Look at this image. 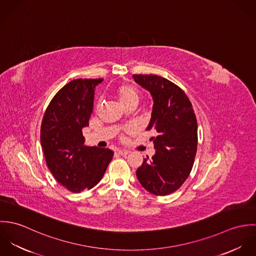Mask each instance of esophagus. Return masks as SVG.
<instances>
[{"mask_svg":"<svg viewBox=\"0 0 256 256\" xmlns=\"http://www.w3.org/2000/svg\"><path fill=\"white\" fill-rule=\"evenodd\" d=\"M130 152L127 150H118V154L121 156H127Z\"/></svg>","mask_w":256,"mask_h":256,"instance_id":"34e87169","label":"esophagus"}]
</instances>
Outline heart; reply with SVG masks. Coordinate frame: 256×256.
Listing matches in <instances>:
<instances>
[{
    "label": "heart",
    "instance_id": "1",
    "mask_svg": "<svg viewBox=\"0 0 256 256\" xmlns=\"http://www.w3.org/2000/svg\"><path fill=\"white\" fill-rule=\"evenodd\" d=\"M113 92L120 104L124 108L129 106H137L141 96L140 90L135 86L126 82L116 86Z\"/></svg>",
    "mask_w": 256,
    "mask_h": 256
}]
</instances>
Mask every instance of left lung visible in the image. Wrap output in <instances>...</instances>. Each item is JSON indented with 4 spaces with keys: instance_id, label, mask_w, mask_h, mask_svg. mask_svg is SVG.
<instances>
[{
    "instance_id": "left-lung-1",
    "label": "left lung",
    "mask_w": 256,
    "mask_h": 256,
    "mask_svg": "<svg viewBox=\"0 0 256 256\" xmlns=\"http://www.w3.org/2000/svg\"><path fill=\"white\" fill-rule=\"evenodd\" d=\"M134 80L150 92L154 104L146 130L156 154L144 158L136 176L142 186L158 196L176 191L190 174L197 150V120L182 90L156 74H133Z\"/></svg>"
}]
</instances>
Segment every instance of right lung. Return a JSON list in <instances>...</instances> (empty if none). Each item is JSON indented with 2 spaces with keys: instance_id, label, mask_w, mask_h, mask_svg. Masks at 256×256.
Instances as JSON below:
<instances>
[{
  "instance_id": "add662e5",
  "label": "right lung",
  "mask_w": 256,
  "mask_h": 256,
  "mask_svg": "<svg viewBox=\"0 0 256 256\" xmlns=\"http://www.w3.org/2000/svg\"><path fill=\"white\" fill-rule=\"evenodd\" d=\"M102 78H76L64 86L44 113L40 142L54 178L74 193L88 190L102 178L113 150L84 146L82 128L94 110V88Z\"/></svg>"
}]
</instances>
